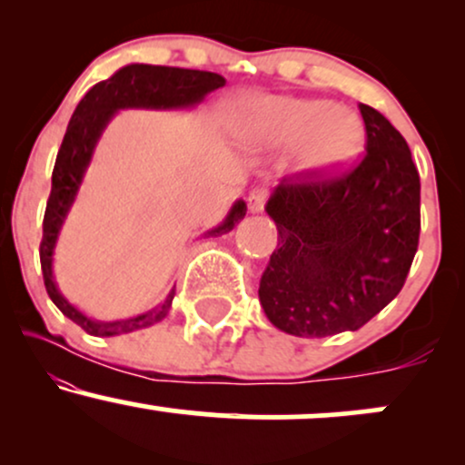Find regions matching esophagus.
I'll return each instance as SVG.
<instances>
[{"instance_id":"34e87169","label":"esophagus","mask_w":465,"mask_h":465,"mask_svg":"<svg viewBox=\"0 0 465 465\" xmlns=\"http://www.w3.org/2000/svg\"><path fill=\"white\" fill-rule=\"evenodd\" d=\"M266 201V192L262 188H253L249 192V210L251 212H262Z\"/></svg>"}]
</instances>
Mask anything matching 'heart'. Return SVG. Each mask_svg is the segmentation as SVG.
I'll use <instances>...</instances> for the list:
<instances>
[{
  "label": "heart",
  "mask_w": 465,
  "mask_h": 465,
  "mask_svg": "<svg viewBox=\"0 0 465 465\" xmlns=\"http://www.w3.org/2000/svg\"><path fill=\"white\" fill-rule=\"evenodd\" d=\"M251 135L266 146L303 143V159L319 170L345 168L365 146L361 117L323 100H264L251 120Z\"/></svg>",
  "instance_id": "obj_1"
}]
</instances>
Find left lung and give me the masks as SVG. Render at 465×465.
Masks as SVG:
<instances>
[{
  "label": "left lung",
  "instance_id": "obj_1",
  "mask_svg": "<svg viewBox=\"0 0 465 465\" xmlns=\"http://www.w3.org/2000/svg\"><path fill=\"white\" fill-rule=\"evenodd\" d=\"M365 157L339 177H284L266 203L277 249L260 303L282 332L359 330L402 291L420 242V174L404 137L359 104Z\"/></svg>",
  "mask_w": 465,
  "mask_h": 465
}]
</instances>
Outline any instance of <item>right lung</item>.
I'll use <instances>...</instances> for the list:
<instances>
[{
	"label": "right lung",
	"instance_id": "add662e5",
	"mask_svg": "<svg viewBox=\"0 0 465 465\" xmlns=\"http://www.w3.org/2000/svg\"><path fill=\"white\" fill-rule=\"evenodd\" d=\"M225 78L214 72H201V69H181L163 65H143L133 63L117 69L111 78L94 84L84 98L80 100L72 120H69L65 137L58 148L54 173H52V192L45 205L44 216V238H41V271H44L45 291L56 308L78 323L84 332L94 336H115L135 332L148 328L168 314L174 300V288L168 292L163 303L153 308L151 312L137 314V317L122 319V322H95L84 317L78 308H74L58 291L54 273H52V255H54L56 238L61 232L65 216L72 207L76 192L83 183L84 170H87L95 143L120 109H188L205 100L207 94L223 87ZM247 214V203L236 201L221 225L210 229L205 236H221L232 232L238 221Z\"/></svg>",
	"mask_w": 465,
	"mask_h": 465
}]
</instances>
